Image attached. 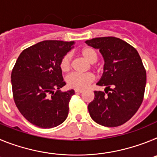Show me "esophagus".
Segmentation results:
<instances>
[{
    "mask_svg": "<svg viewBox=\"0 0 157 157\" xmlns=\"http://www.w3.org/2000/svg\"><path fill=\"white\" fill-rule=\"evenodd\" d=\"M83 90H78V89H76L75 90V92L76 93V94H81V93L83 92Z\"/></svg>",
    "mask_w": 157,
    "mask_h": 157,
    "instance_id": "obj_1",
    "label": "esophagus"
}]
</instances>
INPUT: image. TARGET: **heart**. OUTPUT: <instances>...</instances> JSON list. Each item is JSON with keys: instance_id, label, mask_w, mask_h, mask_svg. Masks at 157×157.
<instances>
[{"instance_id": "obj_1", "label": "heart", "mask_w": 157, "mask_h": 157, "mask_svg": "<svg viewBox=\"0 0 157 157\" xmlns=\"http://www.w3.org/2000/svg\"><path fill=\"white\" fill-rule=\"evenodd\" d=\"M81 55L84 59H86L89 63H94L98 61V53L92 48H84L80 52ZM71 56L70 53L65 54L62 57L59 67L62 71H68L71 68ZM94 80V76L92 73H71L66 77V82L70 87L75 89H84L88 86Z\"/></svg>"}]
</instances>
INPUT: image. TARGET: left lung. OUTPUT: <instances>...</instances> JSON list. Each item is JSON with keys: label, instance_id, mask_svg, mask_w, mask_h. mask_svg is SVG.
Instances as JSON below:
<instances>
[{"label": "left lung", "instance_id": "obj_1", "mask_svg": "<svg viewBox=\"0 0 157 157\" xmlns=\"http://www.w3.org/2000/svg\"><path fill=\"white\" fill-rule=\"evenodd\" d=\"M99 49L105 60L104 72L97 85L105 92L94 91L88 105L94 121L104 127H114L128 121L143 101L146 71L138 51L115 37H95L86 41Z\"/></svg>", "mask_w": 157, "mask_h": 157}]
</instances>
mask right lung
Masks as SVG:
<instances>
[{
  "instance_id": "obj_1",
  "label": "right lung",
  "mask_w": 157,
  "mask_h": 157,
  "mask_svg": "<svg viewBox=\"0 0 157 157\" xmlns=\"http://www.w3.org/2000/svg\"><path fill=\"white\" fill-rule=\"evenodd\" d=\"M74 44L56 40L37 43L20 53L12 69L16 107L26 120L40 128L57 127L67 117L75 90H59L66 85L59 63Z\"/></svg>"
}]
</instances>
